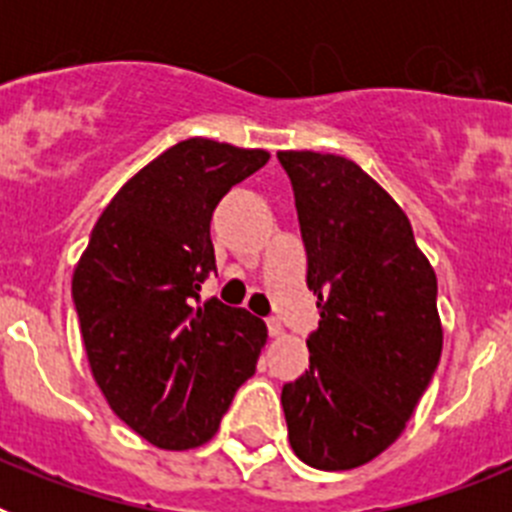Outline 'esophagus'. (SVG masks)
Returning a JSON list of instances; mask_svg holds the SVG:
<instances>
[{
  "label": "esophagus",
  "mask_w": 512,
  "mask_h": 512,
  "mask_svg": "<svg viewBox=\"0 0 512 512\" xmlns=\"http://www.w3.org/2000/svg\"><path fill=\"white\" fill-rule=\"evenodd\" d=\"M266 325H269V336H271V338L284 336V325L279 323L277 318H269V320H266Z\"/></svg>",
  "instance_id": "1"
}]
</instances>
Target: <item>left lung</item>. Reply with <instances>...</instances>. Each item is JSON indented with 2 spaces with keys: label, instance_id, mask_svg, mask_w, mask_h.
Masks as SVG:
<instances>
[{
  "label": "left lung",
  "instance_id": "left-lung-1",
  "mask_svg": "<svg viewBox=\"0 0 512 512\" xmlns=\"http://www.w3.org/2000/svg\"><path fill=\"white\" fill-rule=\"evenodd\" d=\"M318 295L310 372L284 384L289 446L307 467L356 469L405 431L436 372V271L402 207L351 158L279 151Z\"/></svg>",
  "mask_w": 512,
  "mask_h": 512
}]
</instances>
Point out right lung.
<instances>
[{
	"label": "right lung",
	"mask_w": 512,
	"mask_h": 512,
	"mask_svg": "<svg viewBox=\"0 0 512 512\" xmlns=\"http://www.w3.org/2000/svg\"><path fill=\"white\" fill-rule=\"evenodd\" d=\"M266 161L264 148L179 140L122 184L74 269L94 382L158 449L210 441L266 346L264 320L215 297L200 302L215 269L212 210Z\"/></svg>",
	"instance_id": "right-lung-1"
}]
</instances>
